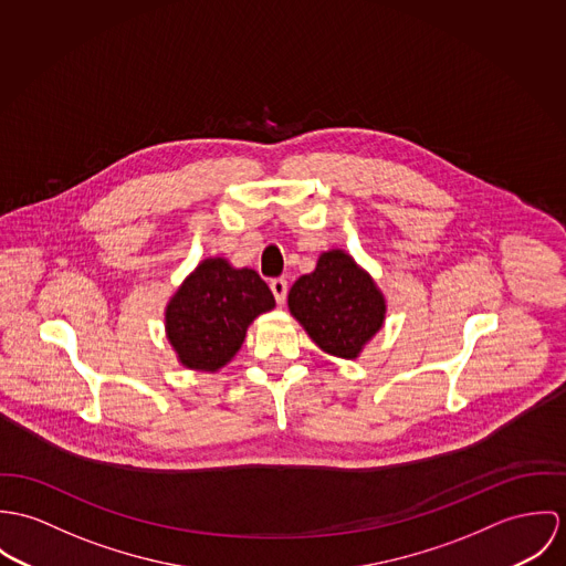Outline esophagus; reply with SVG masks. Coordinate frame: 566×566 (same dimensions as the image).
Instances as JSON below:
<instances>
[{
  "instance_id": "obj_1",
  "label": "esophagus",
  "mask_w": 566,
  "mask_h": 566,
  "mask_svg": "<svg viewBox=\"0 0 566 566\" xmlns=\"http://www.w3.org/2000/svg\"><path fill=\"white\" fill-rule=\"evenodd\" d=\"M269 286H271V293L275 295V302L284 304L286 302V293H289V282L284 277H275V280H271Z\"/></svg>"
}]
</instances>
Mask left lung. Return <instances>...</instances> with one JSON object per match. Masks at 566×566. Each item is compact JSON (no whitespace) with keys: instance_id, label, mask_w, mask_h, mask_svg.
Returning a JSON list of instances; mask_svg holds the SVG:
<instances>
[{"instance_id":"left-lung-1","label":"left lung","mask_w":566,"mask_h":566,"mask_svg":"<svg viewBox=\"0 0 566 566\" xmlns=\"http://www.w3.org/2000/svg\"><path fill=\"white\" fill-rule=\"evenodd\" d=\"M289 311L325 354L354 360L384 325L386 300L349 253L332 250L293 284Z\"/></svg>"}]
</instances>
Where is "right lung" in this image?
Here are the masks:
<instances>
[{
	"label": "right lung",
	"instance_id": "add662e5",
	"mask_svg": "<svg viewBox=\"0 0 566 566\" xmlns=\"http://www.w3.org/2000/svg\"><path fill=\"white\" fill-rule=\"evenodd\" d=\"M273 306V293L253 269L206 258L167 304V338L187 369L214 374L237 356L253 318Z\"/></svg>",
	"mask_w": 566,
	"mask_h": 566
}]
</instances>
